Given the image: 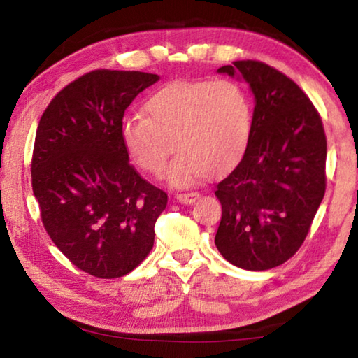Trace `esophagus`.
<instances>
[{"mask_svg":"<svg viewBox=\"0 0 358 358\" xmlns=\"http://www.w3.org/2000/svg\"><path fill=\"white\" fill-rule=\"evenodd\" d=\"M199 196H201V194L196 192V191L181 192V194H177V201H178L180 203H192V202L197 201Z\"/></svg>","mask_w":358,"mask_h":358,"instance_id":"esophagus-1","label":"esophagus"}]
</instances>
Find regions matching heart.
Instances as JSON below:
<instances>
[{"label": "heart", "mask_w": 358, "mask_h": 358, "mask_svg": "<svg viewBox=\"0 0 358 358\" xmlns=\"http://www.w3.org/2000/svg\"><path fill=\"white\" fill-rule=\"evenodd\" d=\"M145 115L123 120L121 137L136 164L155 177L169 167L172 186L217 177L238 164L251 137L252 107L238 83L173 82L145 102Z\"/></svg>", "instance_id": "1"}]
</instances>
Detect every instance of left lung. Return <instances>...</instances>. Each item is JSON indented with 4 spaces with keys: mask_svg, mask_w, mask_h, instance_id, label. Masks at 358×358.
Segmentation results:
<instances>
[{
    "mask_svg": "<svg viewBox=\"0 0 358 358\" xmlns=\"http://www.w3.org/2000/svg\"><path fill=\"white\" fill-rule=\"evenodd\" d=\"M250 83L251 137L238 166L216 186L222 216L215 245L245 270H270L299 251L325 194L322 120L294 80L256 59L217 69Z\"/></svg>",
    "mask_w": 358,
    "mask_h": 358,
    "instance_id": "8db88e82",
    "label": "left lung"
}]
</instances>
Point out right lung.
<instances>
[{
  "mask_svg": "<svg viewBox=\"0 0 358 358\" xmlns=\"http://www.w3.org/2000/svg\"><path fill=\"white\" fill-rule=\"evenodd\" d=\"M159 76L98 69L76 78L42 113L31 185L48 237L77 268L102 280L148 256L167 194L129 164L124 110Z\"/></svg>",
  "mask_w": 358,
  "mask_h": 358,
  "instance_id": "1",
  "label": "right lung"
}]
</instances>
